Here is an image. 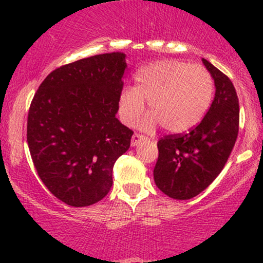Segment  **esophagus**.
Returning <instances> with one entry per match:
<instances>
[{
  "label": "esophagus",
  "instance_id": "esophagus-1",
  "mask_svg": "<svg viewBox=\"0 0 263 263\" xmlns=\"http://www.w3.org/2000/svg\"><path fill=\"white\" fill-rule=\"evenodd\" d=\"M143 140H147V137H144L143 135H140V134H135L132 136V140H131V144L132 146H137L138 143H140L141 141Z\"/></svg>",
  "mask_w": 263,
  "mask_h": 263
}]
</instances>
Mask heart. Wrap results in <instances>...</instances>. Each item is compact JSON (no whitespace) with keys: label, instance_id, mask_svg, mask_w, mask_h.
Returning a JSON list of instances; mask_svg holds the SVG:
<instances>
[{"label":"heart","instance_id":"b5f03b06","mask_svg":"<svg viewBox=\"0 0 263 263\" xmlns=\"http://www.w3.org/2000/svg\"><path fill=\"white\" fill-rule=\"evenodd\" d=\"M136 87L121 91L119 112L126 125L134 126L148 101L152 114L142 127L152 131L161 123L171 134H183L198 125L209 110L214 80L206 69L177 59L157 60L136 73Z\"/></svg>","mask_w":263,"mask_h":263}]
</instances>
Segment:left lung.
I'll return each mask as SVG.
<instances>
[{
    "label": "left lung",
    "instance_id": "left-lung-1",
    "mask_svg": "<svg viewBox=\"0 0 263 263\" xmlns=\"http://www.w3.org/2000/svg\"><path fill=\"white\" fill-rule=\"evenodd\" d=\"M215 84V98L204 119L189 134L161 138L153 177L170 198L186 200L214 182L228 162L238 134L240 107L231 80L206 59Z\"/></svg>",
    "mask_w": 263,
    "mask_h": 263
}]
</instances>
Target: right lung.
I'll return each mask as SVG.
<instances>
[{
	"instance_id": "1",
	"label": "right lung",
	"mask_w": 263,
	"mask_h": 263,
	"mask_svg": "<svg viewBox=\"0 0 263 263\" xmlns=\"http://www.w3.org/2000/svg\"><path fill=\"white\" fill-rule=\"evenodd\" d=\"M126 55L106 53L60 66L38 87L27 121L35 171L70 206H89L112 186L115 162L134 131L117 120Z\"/></svg>"
}]
</instances>
